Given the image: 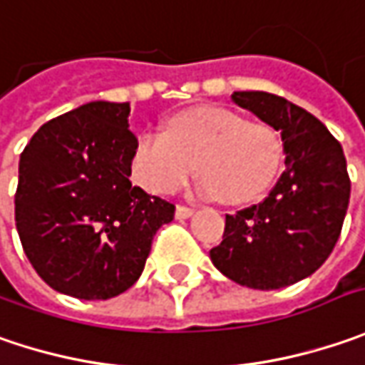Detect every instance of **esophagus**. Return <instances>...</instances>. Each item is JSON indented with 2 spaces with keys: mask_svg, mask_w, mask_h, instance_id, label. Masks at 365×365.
<instances>
[{
  "mask_svg": "<svg viewBox=\"0 0 365 365\" xmlns=\"http://www.w3.org/2000/svg\"><path fill=\"white\" fill-rule=\"evenodd\" d=\"M192 214H194V208H190V206H182V204H180V206L175 208V216H178L180 220H183V218H190Z\"/></svg>",
  "mask_w": 365,
  "mask_h": 365,
  "instance_id": "1",
  "label": "esophagus"
}]
</instances>
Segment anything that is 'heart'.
Instances as JSON below:
<instances>
[{
	"label": "heart",
	"instance_id": "b5f03b06",
	"mask_svg": "<svg viewBox=\"0 0 365 365\" xmlns=\"http://www.w3.org/2000/svg\"><path fill=\"white\" fill-rule=\"evenodd\" d=\"M202 169L196 194L202 198L247 202L259 196L277 173L282 140L262 122L220 106H198L173 116L167 133L138 136L133 151L136 182L153 194H175L192 171Z\"/></svg>",
	"mask_w": 365,
	"mask_h": 365
}]
</instances>
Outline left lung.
Instances as JSON below:
<instances>
[{
	"mask_svg": "<svg viewBox=\"0 0 365 365\" xmlns=\"http://www.w3.org/2000/svg\"><path fill=\"white\" fill-rule=\"evenodd\" d=\"M232 102L279 133L284 173L267 198L227 214L214 267L255 290H277L314 274L341 235L351 182L339 140L304 108L267 91H235Z\"/></svg>",
	"mask_w": 365,
	"mask_h": 365,
	"instance_id": "left-lung-1",
	"label": "left lung"
}]
</instances>
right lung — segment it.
I'll use <instances>...</instances> for the list:
<instances>
[{
  "mask_svg": "<svg viewBox=\"0 0 365 365\" xmlns=\"http://www.w3.org/2000/svg\"><path fill=\"white\" fill-rule=\"evenodd\" d=\"M130 103L89 102L48 120L20 155L16 229L53 290L81 300L126 292L175 206L130 182Z\"/></svg>",
  "mask_w": 365,
  "mask_h": 365,
  "instance_id": "right-lung-1",
  "label": "right lung"
}]
</instances>
